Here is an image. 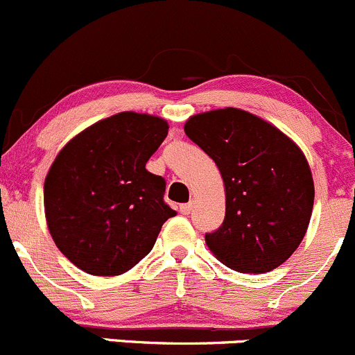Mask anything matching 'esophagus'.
<instances>
[{
  "label": "esophagus",
  "mask_w": 355,
  "mask_h": 355,
  "mask_svg": "<svg viewBox=\"0 0 355 355\" xmlns=\"http://www.w3.org/2000/svg\"><path fill=\"white\" fill-rule=\"evenodd\" d=\"M191 210H193V203H191V202H189V203H184V205H179V211H181L182 215L191 214Z\"/></svg>",
  "instance_id": "34e87169"
}]
</instances>
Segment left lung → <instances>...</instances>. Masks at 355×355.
<instances>
[{
  "instance_id": "left-lung-1",
  "label": "left lung",
  "mask_w": 355,
  "mask_h": 355,
  "mask_svg": "<svg viewBox=\"0 0 355 355\" xmlns=\"http://www.w3.org/2000/svg\"><path fill=\"white\" fill-rule=\"evenodd\" d=\"M184 133L224 179L225 218L205 234L211 253L236 272L282 265L301 244L313 211V176L301 148L273 124L234 107L193 116Z\"/></svg>"
}]
</instances>
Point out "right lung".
Wrapping results in <instances>:
<instances>
[{
  "label": "right lung",
  "mask_w": 355,
  "mask_h": 355,
  "mask_svg": "<svg viewBox=\"0 0 355 355\" xmlns=\"http://www.w3.org/2000/svg\"><path fill=\"white\" fill-rule=\"evenodd\" d=\"M167 130L157 116L119 112L76 135L54 159L44 182L47 227L80 270L128 272L176 215L164 202V178L145 169Z\"/></svg>",
  "instance_id": "1"
}]
</instances>
